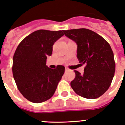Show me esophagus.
I'll use <instances>...</instances> for the list:
<instances>
[{
	"label": "esophagus",
	"mask_w": 125,
	"mask_h": 125,
	"mask_svg": "<svg viewBox=\"0 0 125 125\" xmlns=\"http://www.w3.org/2000/svg\"><path fill=\"white\" fill-rule=\"evenodd\" d=\"M69 70V69H68V68H67V67H65V71H68Z\"/></svg>",
	"instance_id": "obj_1"
}]
</instances>
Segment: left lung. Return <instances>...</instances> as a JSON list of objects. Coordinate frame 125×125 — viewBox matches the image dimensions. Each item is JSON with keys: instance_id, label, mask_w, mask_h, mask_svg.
Masks as SVG:
<instances>
[{"instance_id": "obj_1", "label": "left lung", "mask_w": 125, "mask_h": 125, "mask_svg": "<svg viewBox=\"0 0 125 125\" xmlns=\"http://www.w3.org/2000/svg\"><path fill=\"white\" fill-rule=\"evenodd\" d=\"M65 36L77 45V58L85 64L83 74L74 70L71 87L80 96L95 99L106 92L115 72L114 55L110 44L102 36L86 29L63 30Z\"/></svg>"}]
</instances>
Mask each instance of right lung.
<instances>
[{
    "mask_svg": "<svg viewBox=\"0 0 125 125\" xmlns=\"http://www.w3.org/2000/svg\"><path fill=\"white\" fill-rule=\"evenodd\" d=\"M63 30H39L25 38L13 55L12 73L18 89L28 100L42 103L53 95L65 72L63 65L52 69L46 65L53 45Z\"/></svg>",
    "mask_w": 125,
    "mask_h": 125,
    "instance_id": "obj_1",
    "label": "right lung"
}]
</instances>
